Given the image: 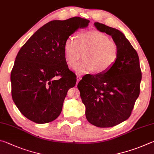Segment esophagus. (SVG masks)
I'll use <instances>...</instances> for the list:
<instances>
[{
    "instance_id": "esophagus-1",
    "label": "esophagus",
    "mask_w": 154,
    "mask_h": 154,
    "mask_svg": "<svg viewBox=\"0 0 154 154\" xmlns=\"http://www.w3.org/2000/svg\"><path fill=\"white\" fill-rule=\"evenodd\" d=\"M81 79H82V77L81 76H80V75H77V84H78V83H79V82Z\"/></svg>"
}]
</instances>
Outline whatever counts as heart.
Returning a JSON list of instances; mask_svg holds the SVG:
<instances>
[{
	"mask_svg": "<svg viewBox=\"0 0 154 154\" xmlns=\"http://www.w3.org/2000/svg\"><path fill=\"white\" fill-rule=\"evenodd\" d=\"M83 53V61L75 63ZM64 57L67 64L74 66L78 74L94 72L96 74L106 73L116 62L119 47L116 42L108 36L98 31L81 32L76 39L68 37L63 43Z\"/></svg>",
	"mask_w": 154,
	"mask_h": 154,
	"instance_id": "obj_1",
	"label": "heart"
}]
</instances>
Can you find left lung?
Here are the masks:
<instances>
[{"label": "left lung", "mask_w": 154, "mask_h": 154, "mask_svg": "<svg viewBox=\"0 0 154 154\" xmlns=\"http://www.w3.org/2000/svg\"><path fill=\"white\" fill-rule=\"evenodd\" d=\"M94 24L112 36L119 55L111 69L88 79L82 78L78 88L88 122L97 127H112L130 117L140 93L141 70L138 54L122 32L99 22Z\"/></svg>", "instance_id": "left-lung-1"}]
</instances>
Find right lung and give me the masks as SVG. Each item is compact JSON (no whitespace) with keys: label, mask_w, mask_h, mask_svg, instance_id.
Masks as SVG:
<instances>
[{"label":"right lung","mask_w":154,"mask_h":154,"mask_svg":"<svg viewBox=\"0 0 154 154\" xmlns=\"http://www.w3.org/2000/svg\"><path fill=\"white\" fill-rule=\"evenodd\" d=\"M89 22L80 17L49 21L19 51L11 74V95L15 106L29 120L48 123L61 114L67 91L76 83L65 60L63 43Z\"/></svg>","instance_id":"1"}]
</instances>
